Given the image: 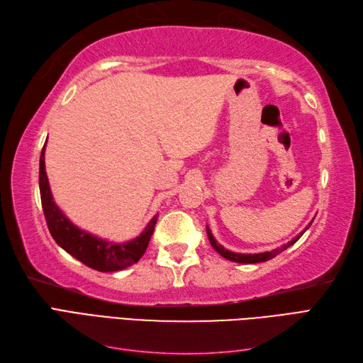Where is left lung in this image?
<instances>
[{"mask_svg": "<svg viewBox=\"0 0 363 363\" xmlns=\"http://www.w3.org/2000/svg\"><path fill=\"white\" fill-rule=\"evenodd\" d=\"M315 219V218H313ZM313 219L312 221L307 224L306 227H304V230H301V232L296 235L295 238H292L288 244H284V245H281V247H279V248H276V250H271V251H263V252H255V255H244V252H235V251H230V250H227V248H224L221 244L218 242V240L213 238V235H212V232H211V228H208V225H206V232H207V236H208V240H211V245L213 247V250L218 252V255H221L224 259H227V260H232V262H236V263H259V262H267V260H271L272 257H276L277 255H280L281 251H284L286 248H289L291 245H294L296 240H298L303 235H304V232L307 228L311 227V224L313 223Z\"/></svg>", "mask_w": 363, "mask_h": 363, "instance_id": "left-lung-1", "label": "left lung"}]
</instances>
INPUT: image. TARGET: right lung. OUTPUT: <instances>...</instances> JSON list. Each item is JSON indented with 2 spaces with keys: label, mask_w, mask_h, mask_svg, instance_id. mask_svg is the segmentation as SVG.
<instances>
[{
  "label": "right lung",
  "mask_w": 363,
  "mask_h": 363,
  "mask_svg": "<svg viewBox=\"0 0 363 363\" xmlns=\"http://www.w3.org/2000/svg\"><path fill=\"white\" fill-rule=\"evenodd\" d=\"M45 147L47 142L42 148L39 160V189L43 215H45L48 230L56 244L68 255L84 263L86 267L101 272L121 271L136 263L144 256L159 215L151 218V221L139 236L125 240V242H112V240L98 238L77 227L52 199L45 171Z\"/></svg>",
  "instance_id": "obj_1"
}]
</instances>
